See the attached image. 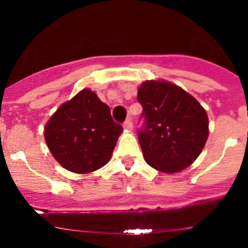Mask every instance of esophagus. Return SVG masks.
Instances as JSON below:
<instances>
[{"label": "esophagus", "instance_id": "esophagus-1", "mask_svg": "<svg viewBox=\"0 0 248 248\" xmlns=\"http://www.w3.org/2000/svg\"><path fill=\"white\" fill-rule=\"evenodd\" d=\"M123 126H124V129H125V130H133V122H131L130 118H129V119H126L125 122H124Z\"/></svg>", "mask_w": 248, "mask_h": 248}]
</instances>
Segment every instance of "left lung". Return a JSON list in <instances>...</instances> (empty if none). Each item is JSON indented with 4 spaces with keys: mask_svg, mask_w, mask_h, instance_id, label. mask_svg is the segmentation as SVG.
Listing matches in <instances>:
<instances>
[{
    "mask_svg": "<svg viewBox=\"0 0 248 248\" xmlns=\"http://www.w3.org/2000/svg\"><path fill=\"white\" fill-rule=\"evenodd\" d=\"M138 102L144 119L138 139L146 163L163 172L181 171L191 165L209 137V119L200 103L164 80L143 83Z\"/></svg>",
    "mask_w": 248,
    "mask_h": 248,
    "instance_id": "obj_1",
    "label": "left lung"
}]
</instances>
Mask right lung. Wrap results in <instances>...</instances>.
<instances>
[{
	"mask_svg": "<svg viewBox=\"0 0 248 248\" xmlns=\"http://www.w3.org/2000/svg\"><path fill=\"white\" fill-rule=\"evenodd\" d=\"M122 131L108 105L91 89H83L52 115L45 139L63 168L87 174L108 163Z\"/></svg>",
	"mask_w": 248,
	"mask_h": 248,
	"instance_id": "add662e5",
	"label": "right lung"
}]
</instances>
